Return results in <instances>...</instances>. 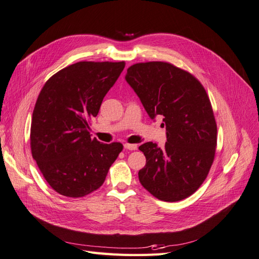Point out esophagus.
Returning <instances> with one entry per match:
<instances>
[{
  "mask_svg": "<svg viewBox=\"0 0 259 259\" xmlns=\"http://www.w3.org/2000/svg\"><path fill=\"white\" fill-rule=\"evenodd\" d=\"M123 147H124V149H128V151H136V149H138V145L137 144L126 143V144H123Z\"/></svg>",
  "mask_w": 259,
  "mask_h": 259,
  "instance_id": "obj_1",
  "label": "esophagus"
}]
</instances>
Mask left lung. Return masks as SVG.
I'll return each instance as SVG.
<instances>
[{
  "instance_id": "left-lung-1",
  "label": "left lung",
  "mask_w": 259,
  "mask_h": 259,
  "mask_svg": "<svg viewBox=\"0 0 259 259\" xmlns=\"http://www.w3.org/2000/svg\"><path fill=\"white\" fill-rule=\"evenodd\" d=\"M124 78L149 117H162L166 133L163 148L153 142L139 147L146 157L140 183L162 201L189 197L206 179L218 142L205 89L190 73L161 61L133 64Z\"/></svg>"
}]
</instances>
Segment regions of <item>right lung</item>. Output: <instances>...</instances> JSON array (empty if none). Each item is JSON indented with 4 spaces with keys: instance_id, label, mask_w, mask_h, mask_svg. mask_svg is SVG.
Segmentation results:
<instances>
[{
    "instance_id": "add662e5",
    "label": "right lung",
    "mask_w": 259,
    "mask_h": 259,
    "mask_svg": "<svg viewBox=\"0 0 259 259\" xmlns=\"http://www.w3.org/2000/svg\"><path fill=\"white\" fill-rule=\"evenodd\" d=\"M124 62L80 61L57 72L41 88L31 122V152L51 187L84 197L101 186L122 144L89 133V119L119 77Z\"/></svg>"
}]
</instances>
